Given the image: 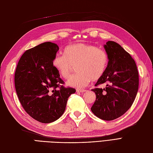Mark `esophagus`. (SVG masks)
I'll return each mask as SVG.
<instances>
[{"instance_id":"esophagus-1","label":"esophagus","mask_w":153,"mask_h":153,"mask_svg":"<svg viewBox=\"0 0 153 153\" xmlns=\"http://www.w3.org/2000/svg\"><path fill=\"white\" fill-rule=\"evenodd\" d=\"M86 90H85V89H76V92H79V93H83L85 92Z\"/></svg>"}]
</instances>
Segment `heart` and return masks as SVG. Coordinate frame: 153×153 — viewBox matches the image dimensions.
<instances>
[{
	"label": "heart",
	"mask_w": 153,
	"mask_h": 153,
	"mask_svg": "<svg viewBox=\"0 0 153 153\" xmlns=\"http://www.w3.org/2000/svg\"><path fill=\"white\" fill-rule=\"evenodd\" d=\"M76 65L77 74L70 77L68 85L83 88L90 81L98 80L105 74L108 64L106 52L90 44L74 43L66 46L64 55L56 54L53 65L59 75L67 79L71 74L73 66Z\"/></svg>",
	"instance_id": "heart-1"
}]
</instances>
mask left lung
Returning a JSON list of instances; mask_svg holds the SVG:
<instances>
[{
    "instance_id": "left-lung-1",
    "label": "left lung",
    "mask_w": 153,
    "mask_h": 153,
    "mask_svg": "<svg viewBox=\"0 0 153 153\" xmlns=\"http://www.w3.org/2000/svg\"><path fill=\"white\" fill-rule=\"evenodd\" d=\"M104 47L108 64L95 85L106 84V87L92 89L96 100L91 110L101 120L111 121L131 107L138 90L139 75L135 61L120 45L108 41Z\"/></svg>"
}]
</instances>
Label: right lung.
<instances>
[{"label":"right lung","mask_w":153,"mask_h":153,"mask_svg":"<svg viewBox=\"0 0 153 153\" xmlns=\"http://www.w3.org/2000/svg\"><path fill=\"white\" fill-rule=\"evenodd\" d=\"M59 50L56 44L45 42L26 51L15 73V87L24 110L43 123L60 117L69 97L76 89L65 88L64 82L53 65Z\"/></svg>","instance_id":"1"}]
</instances>
